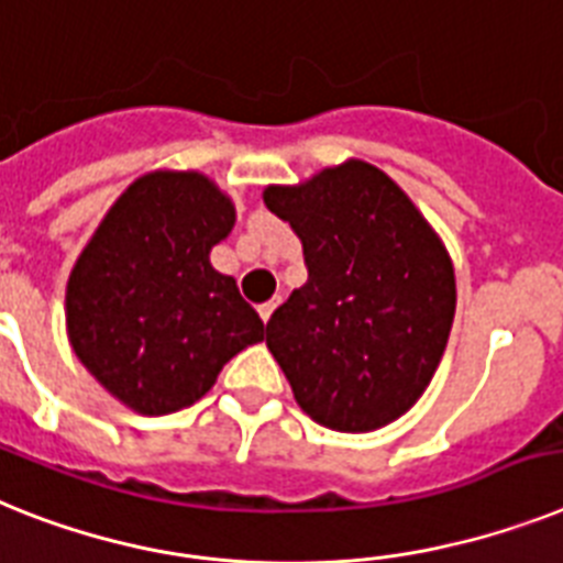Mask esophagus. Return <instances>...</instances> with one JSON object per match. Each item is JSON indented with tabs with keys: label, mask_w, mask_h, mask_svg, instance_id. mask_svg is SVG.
Returning a JSON list of instances; mask_svg holds the SVG:
<instances>
[{
	"label": "esophagus",
	"mask_w": 563,
	"mask_h": 563,
	"mask_svg": "<svg viewBox=\"0 0 563 563\" xmlns=\"http://www.w3.org/2000/svg\"><path fill=\"white\" fill-rule=\"evenodd\" d=\"M280 300L283 297L280 295H274L272 300H266V303H260V318H263V323H268V318H272L274 314V309H277V306H280Z\"/></svg>",
	"instance_id": "esophagus-1"
}]
</instances>
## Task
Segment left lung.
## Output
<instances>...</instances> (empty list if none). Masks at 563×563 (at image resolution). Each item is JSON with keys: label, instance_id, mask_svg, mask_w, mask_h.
<instances>
[{"label": "left lung", "instance_id": "left-lung-1", "mask_svg": "<svg viewBox=\"0 0 563 563\" xmlns=\"http://www.w3.org/2000/svg\"><path fill=\"white\" fill-rule=\"evenodd\" d=\"M263 200L295 229L309 268L266 323L295 400L338 432L398 420L427 391L455 318L441 238L398 183L363 159L300 186H268Z\"/></svg>", "mask_w": 563, "mask_h": 563}]
</instances>
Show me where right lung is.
<instances>
[{"label":"right lung","mask_w":563,"mask_h":563,"mask_svg":"<svg viewBox=\"0 0 563 563\" xmlns=\"http://www.w3.org/2000/svg\"><path fill=\"white\" fill-rule=\"evenodd\" d=\"M234 202L197 172H151L113 202L65 291L82 366L140 415L200 400L225 363L266 338L238 283L211 266Z\"/></svg>","instance_id":"right-lung-1"}]
</instances>
